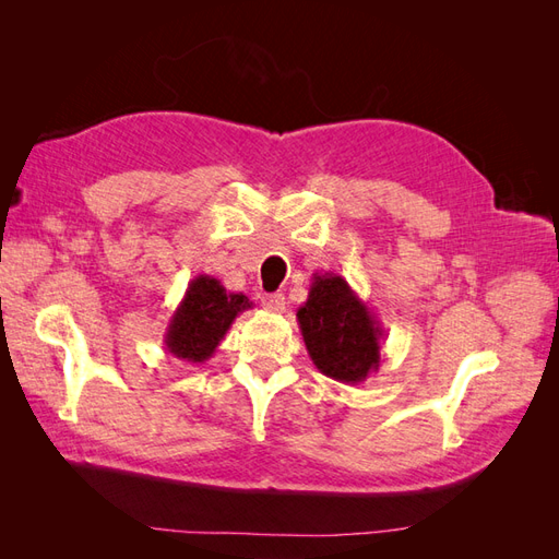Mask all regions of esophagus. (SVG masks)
Here are the masks:
<instances>
[{
    "label": "esophagus",
    "mask_w": 559,
    "mask_h": 559,
    "mask_svg": "<svg viewBox=\"0 0 559 559\" xmlns=\"http://www.w3.org/2000/svg\"><path fill=\"white\" fill-rule=\"evenodd\" d=\"M261 306L267 312H284L286 310V298H284V294H267V296L261 298Z\"/></svg>",
    "instance_id": "obj_1"
}]
</instances>
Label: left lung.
Listing matches in <instances>:
<instances>
[{
    "mask_svg": "<svg viewBox=\"0 0 559 559\" xmlns=\"http://www.w3.org/2000/svg\"><path fill=\"white\" fill-rule=\"evenodd\" d=\"M296 317L319 373L345 384H361L378 373L384 331L345 277L314 273Z\"/></svg>",
    "mask_w": 559,
    "mask_h": 559,
    "instance_id": "left-lung-1",
    "label": "left lung"
}]
</instances>
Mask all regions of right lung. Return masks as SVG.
<instances>
[{"label":"right lung","instance_id":"1","mask_svg":"<svg viewBox=\"0 0 559 559\" xmlns=\"http://www.w3.org/2000/svg\"><path fill=\"white\" fill-rule=\"evenodd\" d=\"M253 302L245 294H230L216 277L198 275L189 282L181 302L165 331V349L177 359L202 364L216 352L230 324Z\"/></svg>","mask_w":559,"mask_h":559}]
</instances>
